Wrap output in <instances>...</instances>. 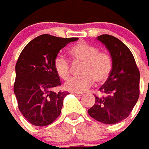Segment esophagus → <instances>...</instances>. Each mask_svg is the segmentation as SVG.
Masks as SVG:
<instances>
[{"instance_id":"esophagus-1","label":"esophagus","mask_w":149,"mask_h":149,"mask_svg":"<svg viewBox=\"0 0 149 149\" xmlns=\"http://www.w3.org/2000/svg\"><path fill=\"white\" fill-rule=\"evenodd\" d=\"M73 94L77 95V96H81V95H83V93H80V92H73Z\"/></svg>"}]
</instances>
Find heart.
Masks as SVG:
<instances>
[{"instance_id": "heart-1", "label": "heart", "mask_w": 149, "mask_h": 149, "mask_svg": "<svg viewBox=\"0 0 149 149\" xmlns=\"http://www.w3.org/2000/svg\"><path fill=\"white\" fill-rule=\"evenodd\" d=\"M74 61L83 62L82 76L74 77L65 83V88L72 92H83L95 82L101 84L106 82L112 69V60L110 55L100 52L95 46L83 42L77 43L70 49ZM56 73L63 79H67L70 74V66L68 60L62 55L57 56L54 61Z\"/></svg>"}]
</instances>
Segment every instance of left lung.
Wrapping results in <instances>:
<instances>
[{
    "instance_id": "left-lung-1",
    "label": "left lung",
    "mask_w": 149,
    "mask_h": 149,
    "mask_svg": "<svg viewBox=\"0 0 149 149\" xmlns=\"http://www.w3.org/2000/svg\"><path fill=\"white\" fill-rule=\"evenodd\" d=\"M97 39L110 53L112 69L100 88L103 95H95V103L87 111L99 122L114 124L130 115L139 99L140 71L131 50L120 39L108 34Z\"/></svg>"
}]
</instances>
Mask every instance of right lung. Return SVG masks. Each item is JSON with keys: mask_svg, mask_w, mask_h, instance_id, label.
<instances>
[{"mask_svg": "<svg viewBox=\"0 0 149 149\" xmlns=\"http://www.w3.org/2000/svg\"><path fill=\"white\" fill-rule=\"evenodd\" d=\"M78 39L42 34L30 41L19 56L13 91L19 110L33 125L47 126L59 116L69 93L53 91L61 85L54 61L60 49Z\"/></svg>", "mask_w": 149, "mask_h": 149, "instance_id": "1", "label": "right lung"}]
</instances>
